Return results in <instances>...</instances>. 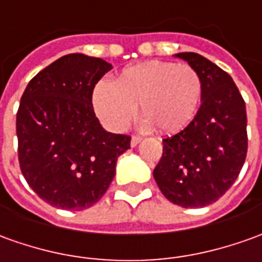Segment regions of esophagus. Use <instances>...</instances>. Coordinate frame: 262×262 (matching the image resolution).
I'll list each match as a JSON object with an SVG mask.
<instances>
[{"mask_svg": "<svg viewBox=\"0 0 262 262\" xmlns=\"http://www.w3.org/2000/svg\"><path fill=\"white\" fill-rule=\"evenodd\" d=\"M142 138L140 137V135H133L131 137V147H137L138 144H140V141H141Z\"/></svg>", "mask_w": 262, "mask_h": 262, "instance_id": "esophagus-1", "label": "esophagus"}]
</instances>
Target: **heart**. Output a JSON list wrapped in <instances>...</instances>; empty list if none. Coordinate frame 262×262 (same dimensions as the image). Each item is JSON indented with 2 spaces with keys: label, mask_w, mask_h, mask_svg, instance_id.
<instances>
[{
  "label": "heart",
  "mask_w": 262,
  "mask_h": 262,
  "mask_svg": "<svg viewBox=\"0 0 262 262\" xmlns=\"http://www.w3.org/2000/svg\"><path fill=\"white\" fill-rule=\"evenodd\" d=\"M203 93L200 74L191 66L148 61L128 67L110 81H100L93 91V105L113 131H122L134 117L137 104L144 114L142 125L154 124L160 133H177L194 118Z\"/></svg>",
  "instance_id": "b5f03b06"
}]
</instances>
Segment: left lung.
Segmentation results:
<instances>
[{"instance_id":"obj_1","label":"left lung","mask_w":262,"mask_h":262,"mask_svg":"<svg viewBox=\"0 0 262 262\" xmlns=\"http://www.w3.org/2000/svg\"><path fill=\"white\" fill-rule=\"evenodd\" d=\"M200 74L201 107L183 131L162 140L154 178L164 196L184 208L215 203L231 188L247 157V111L235 82L195 52H181Z\"/></svg>"}]
</instances>
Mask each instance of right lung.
Wrapping results in <instances>:
<instances>
[{"mask_svg": "<svg viewBox=\"0 0 262 262\" xmlns=\"http://www.w3.org/2000/svg\"><path fill=\"white\" fill-rule=\"evenodd\" d=\"M111 68L104 59L68 54L39 71L21 97L19 168L52 207H93L113 181L117 158L129 148L131 137L105 131L94 113V86Z\"/></svg>", "mask_w": 262, "mask_h": 262, "instance_id": "obj_1", "label": "right lung"}]
</instances>
